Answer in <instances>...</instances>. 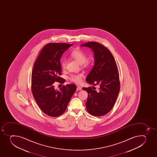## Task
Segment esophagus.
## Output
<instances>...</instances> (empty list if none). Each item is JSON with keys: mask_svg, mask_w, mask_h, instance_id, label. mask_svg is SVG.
I'll use <instances>...</instances> for the list:
<instances>
[{"mask_svg": "<svg viewBox=\"0 0 157 157\" xmlns=\"http://www.w3.org/2000/svg\"><path fill=\"white\" fill-rule=\"evenodd\" d=\"M81 87L80 86H77V90H81Z\"/></svg>", "mask_w": 157, "mask_h": 157, "instance_id": "34e87169", "label": "esophagus"}]
</instances>
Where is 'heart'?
Segmentation results:
<instances>
[{"mask_svg":"<svg viewBox=\"0 0 157 157\" xmlns=\"http://www.w3.org/2000/svg\"><path fill=\"white\" fill-rule=\"evenodd\" d=\"M70 56L77 61L79 63L82 64L83 66L86 67H89L92 64L93 61V57L92 56L86 57V53L83 51L80 48H76L73 50L70 54ZM67 61L65 58H63L60 61V65L61 68L64 70L67 66ZM84 77V75L83 74L71 75L69 78V79L73 82L76 83L77 84H80L82 82L83 78Z\"/></svg>","mask_w":157,"mask_h":157,"instance_id":"heart-1","label":"heart"}]
</instances>
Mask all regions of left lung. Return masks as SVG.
Instances as JSON below:
<instances>
[{
	"mask_svg": "<svg viewBox=\"0 0 157 157\" xmlns=\"http://www.w3.org/2000/svg\"><path fill=\"white\" fill-rule=\"evenodd\" d=\"M81 47L93 50L95 65L86 78L89 84L99 86V91L83 87L88 93L86 107L94 116H102L110 112L120 89L119 74L115 58L108 48L96 42H87Z\"/></svg>",
	"mask_w": 157,
	"mask_h": 157,
	"instance_id": "obj_1",
	"label": "left lung"
}]
</instances>
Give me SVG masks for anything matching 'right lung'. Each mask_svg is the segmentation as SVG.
<instances>
[{
  "label": "right lung",
  "mask_w": 157,
  "mask_h": 157,
  "mask_svg": "<svg viewBox=\"0 0 157 157\" xmlns=\"http://www.w3.org/2000/svg\"><path fill=\"white\" fill-rule=\"evenodd\" d=\"M65 43H50L42 48L34 64L31 78V90L35 101L46 115L59 116L67 109L71 97L76 91L75 84L62 86L59 90L54 83L63 84L60 58L64 52L72 46ZM62 85V84H61Z\"/></svg>",
  "instance_id": "obj_1"
}]
</instances>
